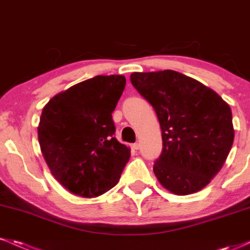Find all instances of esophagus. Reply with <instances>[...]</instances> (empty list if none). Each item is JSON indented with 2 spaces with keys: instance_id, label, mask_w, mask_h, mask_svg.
<instances>
[{
  "instance_id": "esophagus-1",
  "label": "esophagus",
  "mask_w": 250,
  "mask_h": 250,
  "mask_svg": "<svg viewBox=\"0 0 250 250\" xmlns=\"http://www.w3.org/2000/svg\"><path fill=\"white\" fill-rule=\"evenodd\" d=\"M131 147H133V149H135V150H137V149L140 148V145L139 143H133V146H131Z\"/></svg>"
}]
</instances>
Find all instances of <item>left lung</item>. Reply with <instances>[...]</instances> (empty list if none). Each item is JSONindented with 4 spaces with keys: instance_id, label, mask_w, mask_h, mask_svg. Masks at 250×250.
Instances as JSON below:
<instances>
[{
    "instance_id": "obj_1",
    "label": "left lung",
    "mask_w": 250,
    "mask_h": 250,
    "mask_svg": "<svg viewBox=\"0 0 250 250\" xmlns=\"http://www.w3.org/2000/svg\"><path fill=\"white\" fill-rule=\"evenodd\" d=\"M130 81L161 125L163 147L153 167L157 180L176 195L201 190L233 146L230 107L210 88L174 70L133 73Z\"/></svg>"
}]
</instances>
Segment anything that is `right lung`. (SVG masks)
I'll use <instances>...</instances> for the list:
<instances>
[{"label": "right lung", "mask_w": 250, "mask_h": 250, "mask_svg": "<svg viewBox=\"0 0 250 250\" xmlns=\"http://www.w3.org/2000/svg\"><path fill=\"white\" fill-rule=\"evenodd\" d=\"M125 87V76L97 75L57 94L43 108L37 129L43 157L73 194H104L130 159V149L114 137L111 116Z\"/></svg>", "instance_id": "obj_1"}]
</instances>
